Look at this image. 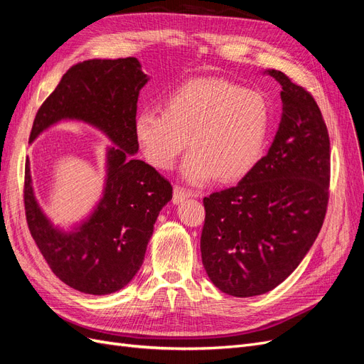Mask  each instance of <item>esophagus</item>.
<instances>
[{
	"instance_id": "esophagus-1",
	"label": "esophagus",
	"mask_w": 364,
	"mask_h": 364,
	"mask_svg": "<svg viewBox=\"0 0 364 364\" xmlns=\"http://www.w3.org/2000/svg\"><path fill=\"white\" fill-rule=\"evenodd\" d=\"M188 197H199V193L190 191V190H186V188H183V186H179V185L174 186V190H173V203L178 205L182 200L188 199Z\"/></svg>"
}]
</instances>
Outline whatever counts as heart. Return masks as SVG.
<instances>
[{"label": "heart", "mask_w": 364, "mask_h": 364, "mask_svg": "<svg viewBox=\"0 0 364 364\" xmlns=\"http://www.w3.org/2000/svg\"><path fill=\"white\" fill-rule=\"evenodd\" d=\"M269 130L264 97L222 79L185 83L167 97L164 111L142 109L135 119L138 146L156 168H173L190 141L182 174L194 185L245 178L262 158Z\"/></svg>", "instance_id": "b5f03b06"}]
</instances>
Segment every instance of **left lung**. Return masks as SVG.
Returning <instances> with one entry per match:
<instances>
[{
  "label": "left lung",
  "mask_w": 364,
  "mask_h": 364,
  "mask_svg": "<svg viewBox=\"0 0 364 364\" xmlns=\"http://www.w3.org/2000/svg\"><path fill=\"white\" fill-rule=\"evenodd\" d=\"M282 117L266 156L238 185L203 199L202 262L218 290L267 293L287 279L323 225L331 176L329 135L314 97L277 70Z\"/></svg>",
  "instance_id": "1"
}]
</instances>
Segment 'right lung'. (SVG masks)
I'll list each match as a JSON object with an SVG mask.
<instances>
[{
    "mask_svg": "<svg viewBox=\"0 0 364 364\" xmlns=\"http://www.w3.org/2000/svg\"><path fill=\"white\" fill-rule=\"evenodd\" d=\"M136 58L92 59L63 74L33 121L30 142L60 119H82L109 136L107 179L94 214L74 232L54 229L31 188L26 161L24 208L30 234L56 277L86 294H109L127 285L144 261L149 240L173 186L136 159V103L147 83Z\"/></svg>",
    "mask_w": 364,
    "mask_h": 364,
    "instance_id": "obj_1",
    "label": "right lung"
}]
</instances>
